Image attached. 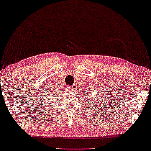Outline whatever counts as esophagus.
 I'll return each instance as SVG.
<instances>
[{
  "label": "esophagus",
  "mask_w": 151,
  "mask_h": 151,
  "mask_svg": "<svg viewBox=\"0 0 151 151\" xmlns=\"http://www.w3.org/2000/svg\"><path fill=\"white\" fill-rule=\"evenodd\" d=\"M69 89H70V91H73V90H74V86H70V87H69Z\"/></svg>",
  "instance_id": "1"
}]
</instances>
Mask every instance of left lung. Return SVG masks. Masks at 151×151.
Returning a JSON list of instances; mask_svg holds the SVG:
<instances>
[{"label":"left lung","mask_w":151,"mask_h":151,"mask_svg":"<svg viewBox=\"0 0 151 151\" xmlns=\"http://www.w3.org/2000/svg\"><path fill=\"white\" fill-rule=\"evenodd\" d=\"M90 93H91V91H89H89H87V93H88V94H90ZM84 94L86 95V93H84Z\"/></svg>","instance_id":"1"}]
</instances>
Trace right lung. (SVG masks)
Instances as JSON below:
<instances>
[{"instance_id": "1", "label": "right lung", "mask_w": 151, "mask_h": 151, "mask_svg": "<svg viewBox=\"0 0 151 151\" xmlns=\"http://www.w3.org/2000/svg\"><path fill=\"white\" fill-rule=\"evenodd\" d=\"M52 93V96H54V94H55V93H56V94H58H58H59V93H58V92H57V91H56V93H55V92H54L53 93Z\"/></svg>"}]
</instances>
